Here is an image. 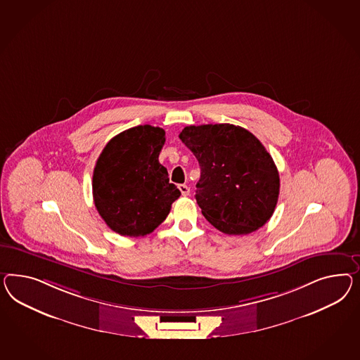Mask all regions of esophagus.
<instances>
[{"instance_id":"esophagus-1","label":"esophagus","mask_w":360,"mask_h":360,"mask_svg":"<svg viewBox=\"0 0 360 360\" xmlns=\"http://www.w3.org/2000/svg\"><path fill=\"white\" fill-rule=\"evenodd\" d=\"M178 188H179V191L182 193L184 196H187V195H190V187L187 185H179L178 186Z\"/></svg>"}]
</instances>
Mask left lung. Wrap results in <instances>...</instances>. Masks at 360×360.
<instances>
[{
    "instance_id": "8db88e82",
    "label": "left lung",
    "mask_w": 360,
    "mask_h": 360,
    "mask_svg": "<svg viewBox=\"0 0 360 360\" xmlns=\"http://www.w3.org/2000/svg\"><path fill=\"white\" fill-rule=\"evenodd\" d=\"M179 139L200 166L195 199L225 234H249L270 220L279 196V173L252 132L233 124L187 126Z\"/></svg>"
}]
</instances>
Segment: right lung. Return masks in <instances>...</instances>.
Wrapping results in <instances>:
<instances>
[{
    "label": "right lung",
    "mask_w": 360,
    "mask_h": 360,
    "mask_svg": "<svg viewBox=\"0 0 360 360\" xmlns=\"http://www.w3.org/2000/svg\"><path fill=\"white\" fill-rule=\"evenodd\" d=\"M165 144L160 127L137 126L112 137L99 155L93 173L98 214L117 233H152L181 195L169 182L158 155Z\"/></svg>",
    "instance_id": "obj_1"
}]
</instances>
